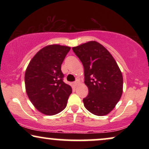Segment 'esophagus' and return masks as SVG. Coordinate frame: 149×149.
I'll return each mask as SVG.
<instances>
[{
	"mask_svg": "<svg viewBox=\"0 0 149 149\" xmlns=\"http://www.w3.org/2000/svg\"><path fill=\"white\" fill-rule=\"evenodd\" d=\"M79 79H77V80H76V81H74V85H77V84H78V83H79Z\"/></svg>",
	"mask_w": 149,
	"mask_h": 149,
	"instance_id": "34e87169",
	"label": "esophagus"
}]
</instances>
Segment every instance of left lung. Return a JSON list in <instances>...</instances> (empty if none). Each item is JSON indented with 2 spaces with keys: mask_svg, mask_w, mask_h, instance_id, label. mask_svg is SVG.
Wrapping results in <instances>:
<instances>
[{
  "mask_svg": "<svg viewBox=\"0 0 149 149\" xmlns=\"http://www.w3.org/2000/svg\"><path fill=\"white\" fill-rule=\"evenodd\" d=\"M84 67L85 83L89 93L83 102L93 115L109 114L121 98L123 76L118 65L103 45L89 41L72 47Z\"/></svg>",
  "mask_w": 149,
  "mask_h": 149,
  "instance_id": "obj_1",
  "label": "left lung"
}]
</instances>
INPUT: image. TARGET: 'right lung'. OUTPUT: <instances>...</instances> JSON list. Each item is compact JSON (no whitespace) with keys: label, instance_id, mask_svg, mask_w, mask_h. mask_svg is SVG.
I'll use <instances>...</instances> for the list:
<instances>
[{"label":"right lung","instance_id":"add662e5","mask_svg":"<svg viewBox=\"0 0 149 149\" xmlns=\"http://www.w3.org/2000/svg\"><path fill=\"white\" fill-rule=\"evenodd\" d=\"M70 47L52 45L37 52L25 73V86L30 100L38 111L47 115L60 113L72 93L64 82L61 66Z\"/></svg>","mask_w":149,"mask_h":149}]
</instances>
